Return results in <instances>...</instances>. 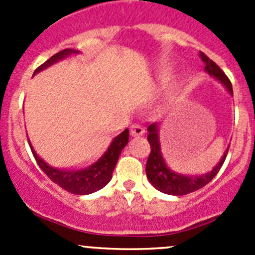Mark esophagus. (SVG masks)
<instances>
[{
    "label": "esophagus",
    "instance_id": "esophagus-1",
    "mask_svg": "<svg viewBox=\"0 0 255 255\" xmlns=\"http://www.w3.org/2000/svg\"><path fill=\"white\" fill-rule=\"evenodd\" d=\"M144 132H145V130H144L143 126L137 125V123L132 125V128H130V134H132L133 137H139V135H142Z\"/></svg>",
    "mask_w": 255,
    "mask_h": 255
}]
</instances>
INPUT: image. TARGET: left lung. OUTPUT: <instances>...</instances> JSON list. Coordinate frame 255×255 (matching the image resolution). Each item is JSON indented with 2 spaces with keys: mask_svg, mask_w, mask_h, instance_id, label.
I'll use <instances>...</instances> for the list:
<instances>
[{
  "mask_svg": "<svg viewBox=\"0 0 255 255\" xmlns=\"http://www.w3.org/2000/svg\"><path fill=\"white\" fill-rule=\"evenodd\" d=\"M202 61L205 63V70L210 74L211 76H215L216 79L220 80L223 85L228 89V91L233 95L232 84H231L230 79L227 78L222 69L217 65L213 60L204 53H200ZM148 142L150 144V154L148 156L145 166L146 177L149 181L151 182L156 190L160 192L168 195H174V196H182V195H187L190 192H194L204 187L207 185L211 180L217 175L218 171L222 168L223 163L226 160V156L228 154V149L225 151L221 160L216 164L215 168L211 171L202 175H182V174L174 171L170 166L166 164L165 159H164L163 154L160 150V144H159L158 138V125L155 122L150 123L148 126Z\"/></svg>",
  "mask_w": 255,
  "mask_h": 255,
  "instance_id": "8db88e82",
  "label": "left lung"
}]
</instances>
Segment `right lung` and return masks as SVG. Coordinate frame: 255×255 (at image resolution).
Returning a JSON list of instances; mask_svg holds the SVG:
<instances>
[{"mask_svg":"<svg viewBox=\"0 0 255 255\" xmlns=\"http://www.w3.org/2000/svg\"><path fill=\"white\" fill-rule=\"evenodd\" d=\"M71 53H76V51L71 50V49H64V50L54 54L50 59H48L44 64H42L35 70V73L48 68L49 65L58 61L59 59H63L64 56L69 55ZM128 139H129V130H128V128H126L122 133H120V134L113 138L112 142L107 146L106 150L96 160L90 163L89 165L78 169L53 168V166L48 165L44 160H42L35 154L32 146H29L32 149V153L34 155L39 168L44 171L45 175L51 181L55 182L61 189L70 192V194L89 195L97 191V190L102 189V187L109 184L110 180L112 179V173L115 170V166L117 164L118 158H120L121 151L125 148L126 144L128 143Z\"/></svg>","mask_w":255,"mask_h":255,"instance_id":"right-lung-1","label":"right lung"}]
</instances>
